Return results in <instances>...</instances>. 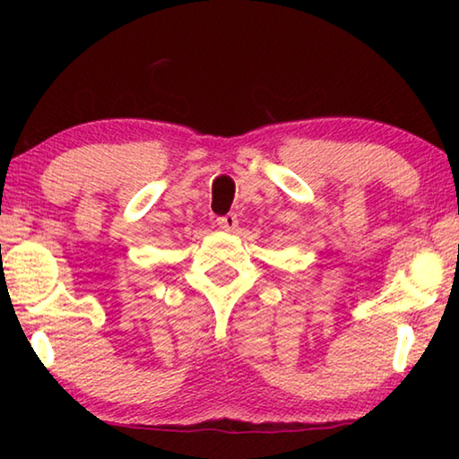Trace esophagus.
I'll list each match as a JSON object with an SVG mask.
<instances>
[{
  "label": "esophagus",
  "instance_id": "esophagus-1",
  "mask_svg": "<svg viewBox=\"0 0 459 459\" xmlns=\"http://www.w3.org/2000/svg\"><path fill=\"white\" fill-rule=\"evenodd\" d=\"M216 224H219L222 230H235L238 227V219H237V214L230 212V214L219 216V219H216Z\"/></svg>",
  "mask_w": 459,
  "mask_h": 459
}]
</instances>
